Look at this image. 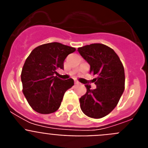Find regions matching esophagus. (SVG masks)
<instances>
[{
  "label": "esophagus",
  "instance_id": "esophagus-1",
  "mask_svg": "<svg viewBox=\"0 0 148 148\" xmlns=\"http://www.w3.org/2000/svg\"><path fill=\"white\" fill-rule=\"evenodd\" d=\"M75 82V84H80V83H79V82H78V81H75V82Z\"/></svg>",
  "mask_w": 148,
  "mask_h": 148
}]
</instances>
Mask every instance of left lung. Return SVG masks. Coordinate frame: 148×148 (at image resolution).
Masks as SVG:
<instances>
[{
  "label": "left lung",
  "mask_w": 148,
  "mask_h": 148,
  "mask_svg": "<svg viewBox=\"0 0 148 148\" xmlns=\"http://www.w3.org/2000/svg\"><path fill=\"white\" fill-rule=\"evenodd\" d=\"M78 53L90 65V73L96 88L85 85L87 92L80 98V107L86 116L103 118L118 104L125 90L124 66L112 48L102 44H92L78 48Z\"/></svg>",
  "instance_id": "obj_1"
}]
</instances>
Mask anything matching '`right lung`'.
Here are the masks:
<instances>
[{"label":"right lung","instance_id":"right-lung-1","mask_svg":"<svg viewBox=\"0 0 148 148\" xmlns=\"http://www.w3.org/2000/svg\"><path fill=\"white\" fill-rule=\"evenodd\" d=\"M75 48L61 43L44 44L35 47L26 59L21 71L23 93L37 113L49 114L58 110L73 78L61 80L55 76L57 69H64L66 56Z\"/></svg>","mask_w":148,"mask_h":148}]
</instances>
